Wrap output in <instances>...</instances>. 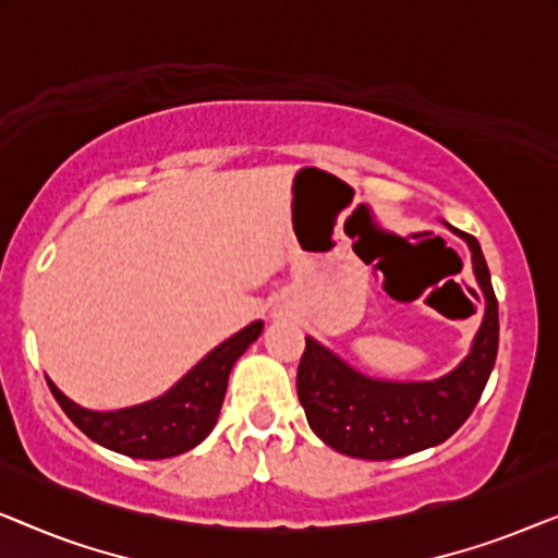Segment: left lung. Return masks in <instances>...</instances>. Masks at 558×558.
Instances as JSON below:
<instances>
[{
    "instance_id": "left-lung-1",
    "label": "left lung",
    "mask_w": 558,
    "mask_h": 558,
    "mask_svg": "<svg viewBox=\"0 0 558 558\" xmlns=\"http://www.w3.org/2000/svg\"><path fill=\"white\" fill-rule=\"evenodd\" d=\"M449 231L468 243L485 315L470 353L434 380L371 378L315 338H304L296 396L310 429L335 452L357 460H396L452 437L480 401L498 355V300L475 235Z\"/></svg>"
}]
</instances>
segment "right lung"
<instances>
[{
  "mask_svg": "<svg viewBox=\"0 0 558 558\" xmlns=\"http://www.w3.org/2000/svg\"><path fill=\"white\" fill-rule=\"evenodd\" d=\"M262 330V319L243 327L213 348L162 396L136 407L94 411L68 399L50 378L48 386L68 418L96 445L134 460H167L197 447L213 432L226 399L228 376Z\"/></svg>",
  "mask_w": 558,
  "mask_h": 558,
  "instance_id": "obj_1",
  "label": "right lung"
}]
</instances>
